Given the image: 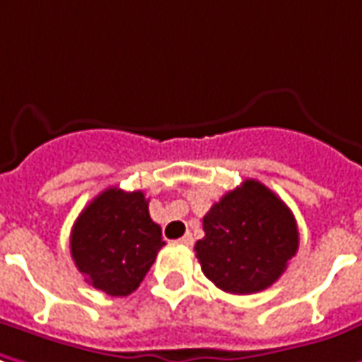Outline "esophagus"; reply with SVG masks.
<instances>
[{
	"instance_id": "1",
	"label": "esophagus",
	"mask_w": 362,
	"mask_h": 362,
	"mask_svg": "<svg viewBox=\"0 0 362 362\" xmlns=\"http://www.w3.org/2000/svg\"><path fill=\"white\" fill-rule=\"evenodd\" d=\"M182 245H192L194 243V238H192V233H186L184 238H180Z\"/></svg>"
}]
</instances>
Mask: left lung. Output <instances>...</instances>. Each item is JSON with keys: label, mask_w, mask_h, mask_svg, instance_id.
Instances as JSON below:
<instances>
[{"label": "left lung", "mask_w": 362, "mask_h": 362, "mask_svg": "<svg viewBox=\"0 0 362 362\" xmlns=\"http://www.w3.org/2000/svg\"><path fill=\"white\" fill-rule=\"evenodd\" d=\"M204 232L194 245L202 272L233 295L274 285L299 247L291 210L257 180L223 194L204 216Z\"/></svg>", "instance_id": "1"}]
</instances>
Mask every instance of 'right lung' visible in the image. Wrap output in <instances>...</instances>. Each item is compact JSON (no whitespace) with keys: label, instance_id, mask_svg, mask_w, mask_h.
Masks as SVG:
<instances>
[{"label":"right lung","instance_id":"add662e5","mask_svg":"<svg viewBox=\"0 0 362 362\" xmlns=\"http://www.w3.org/2000/svg\"><path fill=\"white\" fill-rule=\"evenodd\" d=\"M164 245L140 190L107 188L78 214L71 230V255L85 281L110 297L130 295Z\"/></svg>","mask_w":362,"mask_h":362}]
</instances>
